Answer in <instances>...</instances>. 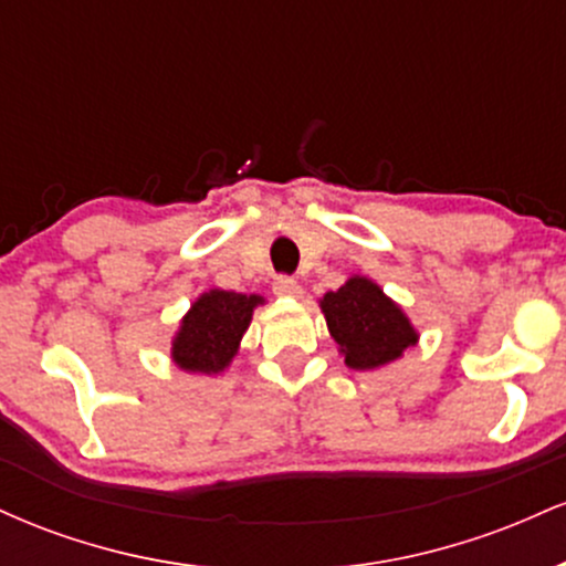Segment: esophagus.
Instances as JSON below:
<instances>
[{"instance_id": "34e87169", "label": "esophagus", "mask_w": 566, "mask_h": 566, "mask_svg": "<svg viewBox=\"0 0 566 566\" xmlns=\"http://www.w3.org/2000/svg\"><path fill=\"white\" fill-rule=\"evenodd\" d=\"M274 292H276V295H282V297H301L303 287L297 284L295 276H276Z\"/></svg>"}]
</instances>
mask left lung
<instances>
[{
  "label": "left lung",
  "instance_id": "obj_1",
  "mask_svg": "<svg viewBox=\"0 0 566 566\" xmlns=\"http://www.w3.org/2000/svg\"><path fill=\"white\" fill-rule=\"evenodd\" d=\"M319 305L350 369L382 367L418 343L405 311L367 276H350L340 290L327 292Z\"/></svg>",
  "mask_w": 566,
  "mask_h": 566
}]
</instances>
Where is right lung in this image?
<instances>
[{
    "label": "right lung",
    "instance_id": "1",
    "mask_svg": "<svg viewBox=\"0 0 566 566\" xmlns=\"http://www.w3.org/2000/svg\"><path fill=\"white\" fill-rule=\"evenodd\" d=\"M261 295L210 290L193 301L172 340V361L186 373L218 375L237 356Z\"/></svg>",
    "mask_w": 566,
    "mask_h": 566
}]
</instances>
